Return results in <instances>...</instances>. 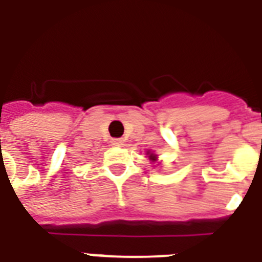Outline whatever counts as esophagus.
I'll return each mask as SVG.
<instances>
[{
    "label": "esophagus",
    "instance_id": "esophagus-1",
    "mask_svg": "<svg viewBox=\"0 0 262 262\" xmlns=\"http://www.w3.org/2000/svg\"><path fill=\"white\" fill-rule=\"evenodd\" d=\"M124 144V141L121 138H116V140H112V145L113 146H121Z\"/></svg>",
    "mask_w": 262,
    "mask_h": 262
}]
</instances>
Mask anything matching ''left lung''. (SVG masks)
<instances>
[{"mask_svg":"<svg viewBox=\"0 0 262 262\" xmlns=\"http://www.w3.org/2000/svg\"><path fill=\"white\" fill-rule=\"evenodd\" d=\"M146 157L149 159L150 163H159V157H157V155L155 152H152V150H146Z\"/></svg>","mask_w":262,"mask_h":262,"instance_id":"1","label":"left lung"}]
</instances>
